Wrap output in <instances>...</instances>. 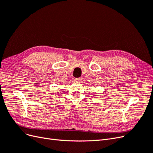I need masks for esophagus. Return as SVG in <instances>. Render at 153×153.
Here are the masks:
<instances>
[{
  "instance_id": "esophagus-1",
  "label": "esophagus",
  "mask_w": 153,
  "mask_h": 153,
  "mask_svg": "<svg viewBox=\"0 0 153 153\" xmlns=\"http://www.w3.org/2000/svg\"><path fill=\"white\" fill-rule=\"evenodd\" d=\"M82 78H75V80L76 82H80L82 80Z\"/></svg>"
}]
</instances>
